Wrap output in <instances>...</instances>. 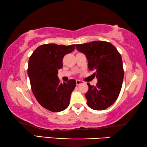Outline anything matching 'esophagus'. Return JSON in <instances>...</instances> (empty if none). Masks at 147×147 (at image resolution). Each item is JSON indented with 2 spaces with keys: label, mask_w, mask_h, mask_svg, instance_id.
I'll return each mask as SVG.
<instances>
[{
  "label": "esophagus",
  "mask_w": 147,
  "mask_h": 147,
  "mask_svg": "<svg viewBox=\"0 0 147 147\" xmlns=\"http://www.w3.org/2000/svg\"><path fill=\"white\" fill-rule=\"evenodd\" d=\"M76 85H77V86H79L80 84H81L83 83V81H81V80H76Z\"/></svg>",
  "instance_id": "1"
}]
</instances>
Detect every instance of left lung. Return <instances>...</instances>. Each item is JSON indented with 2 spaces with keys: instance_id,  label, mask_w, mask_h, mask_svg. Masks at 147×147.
I'll list each match as a JSON object with an SVG mask.
<instances>
[{
  "instance_id": "obj_1",
  "label": "left lung",
  "mask_w": 147,
  "mask_h": 147,
  "mask_svg": "<svg viewBox=\"0 0 147 147\" xmlns=\"http://www.w3.org/2000/svg\"><path fill=\"white\" fill-rule=\"evenodd\" d=\"M78 51L88 60L90 71L98 80L96 86L88 83L87 104L94 110H104L112 105L121 92L124 69L121 54L112 44L104 41L76 44Z\"/></svg>"
}]
</instances>
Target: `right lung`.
Here are the masks:
<instances>
[{
    "mask_svg": "<svg viewBox=\"0 0 147 147\" xmlns=\"http://www.w3.org/2000/svg\"><path fill=\"white\" fill-rule=\"evenodd\" d=\"M75 45L44 44L38 47L29 58L28 75L31 89L40 105L53 112H59L69 105L75 80L61 84L57 74L63 67L65 55L73 51Z\"/></svg>",
    "mask_w": 147,
    "mask_h": 147,
    "instance_id": "1",
    "label": "right lung"
}]
</instances>
